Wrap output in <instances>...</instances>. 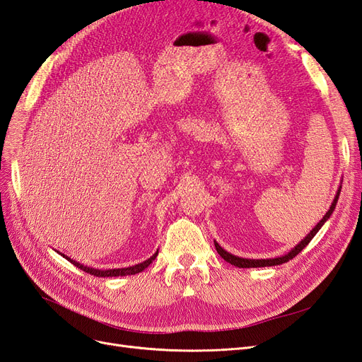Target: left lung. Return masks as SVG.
Listing matches in <instances>:
<instances>
[{
  "instance_id": "left-lung-1",
  "label": "left lung",
  "mask_w": 362,
  "mask_h": 362,
  "mask_svg": "<svg viewBox=\"0 0 362 362\" xmlns=\"http://www.w3.org/2000/svg\"><path fill=\"white\" fill-rule=\"evenodd\" d=\"M339 192H341V185H339L338 190H337V194L335 198L332 201V205L329 206V210L326 211V214L323 216L322 221L317 223L311 231L308 233V235H306L303 240H300V242L296 245L288 254L282 255V257H276V258H266V259H250V258H242V257H235L233 254H229V252H226L221 245H218L216 240H214V246H216V250L217 254L221 255L226 262H229V264H233L235 267H240V269H249V267H269V266H279V264H284V262H287L290 259H293L296 255L299 254V252L303 250V247H306V245H308L311 240L314 238V235L320 231V228L326 223L327 218L331 217V214L334 213L335 210V205H337V201H338V196H339Z\"/></svg>"
}]
</instances>
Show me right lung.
<instances>
[{"mask_svg":"<svg viewBox=\"0 0 362 362\" xmlns=\"http://www.w3.org/2000/svg\"><path fill=\"white\" fill-rule=\"evenodd\" d=\"M59 252V250H57ZM63 258H66L69 262H72L74 266H76L78 269H81L83 272L86 273H90V275L93 276H98V278H112V276H127V275H136V273H140L144 272L152 261H154L158 255V250L156 252L154 255H152L151 258H148L146 261L140 262V264H136V266H129V267H124V269H108V270H100V269H93V267H87L84 264H80V262H76L75 259H71L69 257H66L64 254H60Z\"/></svg>","mask_w":362,"mask_h":362,"instance_id":"add662e5","label":"right lung"}]
</instances>
